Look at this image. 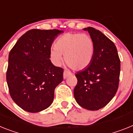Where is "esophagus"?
Masks as SVG:
<instances>
[{
  "instance_id": "1",
  "label": "esophagus",
  "mask_w": 133,
  "mask_h": 133,
  "mask_svg": "<svg viewBox=\"0 0 133 133\" xmlns=\"http://www.w3.org/2000/svg\"><path fill=\"white\" fill-rule=\"evenodd\" d=\"M71 73L70 71H68V70H65V71H63V78L64 79H66L69 76H71Z\"/></svg>"
}]
</instances>
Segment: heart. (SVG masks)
I'll return each instance as SVG.
<instances>
[{
    "label": "heart",
    "instance_id": "1",
    "mask_svg": "<svg viewBox=\"0 0 133 133\" xmlns=\"http://www.w3.org/2000/svg\"><path fill=\"white\" fill-rule=\"evenodd\" d=\"M95 51L94 40L89 35L68 33L58 38L50 49L53 63L59 65L64 61L74 70H82L89 66Z\"/></svg>",
    "mask_w": 133,
    "mask_h": 133
}]
</instances>
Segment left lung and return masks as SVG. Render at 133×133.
I'll use <instances>...</instances> for the list:
<instances>
[{
	"label": "left lung",
	"mask_w": 133,
	"mask_h": 133,
	"mask_svg": "<svg viewBox=\"0 0 133 133\" xmlns=\"http://www.w3.org/2000/svg\"><path fill=\"white\" fill-rule=\"evenodd\" d=\"M84 30L94 40L95 51L89 66L76 74L78 83L74 95L80 107L97 110L108 104L117 92L121 61L110 39L91 26Z\"/></svg>",
	"instance_id": "8db88e82"
}]
</instances>
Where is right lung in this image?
I'll use <instances>...</instances> for the list:
<instances>
[{"label": "right lung", "instance_id": "add662e5", "mask_svg": "<svg viewBox=\"0 0 133 133\" xmlns=\"http://www.w3.org/2000/svg\"><path fill=\"white\" fill-rule=\"evenodd\" d=\"M63 31L31 29L23 35L9 53L6 82L13 101L29 112L51 104L56 86L63 81V69L51 63L50 49Z\"/></svg>", "mask_w": 133, "mask_h": 133}]
</instances>
